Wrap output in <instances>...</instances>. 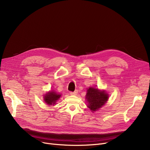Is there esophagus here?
Returning <instances> with one entry per match:
<instances>
[{
	"label": "esophagus",
	"mask_w": 150,
	"mask_h": 150,
	"mask_svg": "<svg viewBox=\"0 0 150 150\" xmlns=\"http://www.w3.org/2000/svg\"><path fill=\"white\" fill-rule=\"evenodd\" d=\"M77 93H78V91L77 90L75 91L74 92H70V94L71 96H76Z\"/></svg>",
	"instance_id": "1"
}]
</instances>
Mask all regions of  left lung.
<instances>
[{
    "label": "left lung",
    "mask_w": 150,
    "mask_h": 150,
    "mask_svg": "<svg viewBox=\"0 0 150 150\" xmlns=\"http://www.w3.org/2000/svg\"><path fill=\"white\" fill-rule=\"evenodd\" d=\"M108 98L109 96L105 91H100L92 87L88 89L86 96L88 107L92 112L97 111L105 105Z\"/></svg>",
    "instance_id": "left-lung-1"
}]
</instances>
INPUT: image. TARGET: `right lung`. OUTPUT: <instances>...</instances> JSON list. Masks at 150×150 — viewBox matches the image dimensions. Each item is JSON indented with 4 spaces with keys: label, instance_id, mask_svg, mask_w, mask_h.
I'll return each mask as SVG.
<instances>
[{
    "label": "right lung",
    "instance_id": "add662e5",
    "mask_svg": "<svg viewBox=\"0 0 150 150\" xmlns=\"http://www.w3.org/2000/svg\"><path fill=\"white\" fill-rule=\"evenodd\" d=\"M61 95L56 91H50L47 92L44 97V100L45 103L49 106L56 105V102L59 99Z\"/></svg>",
    "mask_w": 150,
    "mask_h": 150
}]
</instances>
